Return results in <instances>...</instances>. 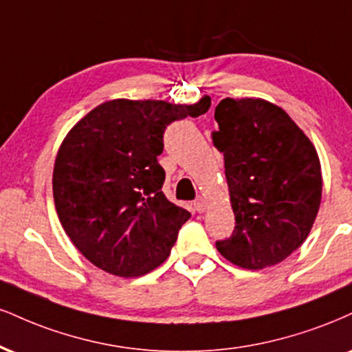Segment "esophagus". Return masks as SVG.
I'll return each mask as SVG.
<instances>
[{"label":"esophagus","instance_id":"obj_1","mask_svg":"<svg viewBox=\"0 0 352 352\" xmlns=\"http://www.w3.org/2000/svg\"><path fill=\"white\" fill-rule=\"evenodd\" d=\"M193 208L198 211V213H203V211L206 210V201H205V198L203 197H198L197 200L193 201Z\"/></svg>","mask_w":352,"mask_h":352}]
</instances>
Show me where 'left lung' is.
<instances>
[{
	"label": "left lung",
	"mask_w": 352,
	"mask_h": 352,
	"mask_svg": "<svg viewBox=\"0 0 352 352\" xmlns=\"http://www.w3.org/2000/svg\"><path fill=\"white\" fill-rule=\"evenodd\" d=\"M213 142L224 157L236 226L217 241L243 269L278 264L307 239L321 201L320 159L282 108L259 98H224Z\"/></svg>",
	"instance_id": "8db88e82"
}]
</instances>
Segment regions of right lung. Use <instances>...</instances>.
<instances>
[{"mask_svg": "<svg viewBox=\"0 0 352 352\" xmlns=\"http://www.w3.org/2000/svg\"><path fill=\"white\" fill-rule=\"evenodd\" d=\"M210 101H107L67 134L54 167L55 210L72 243L96 267L138 277L167 259L192 214L164 195L157 155L167 126L206 113Z\"/></svg>", "mask_w": 352, "mask_h": 352, "instance_id": "right-lung-1", "label": "right lung"}]
</instances>
